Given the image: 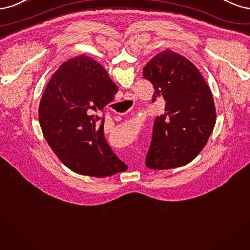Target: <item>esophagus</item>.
I'll return each instance as SVG.
<instances>
[{"label": "esophagus", "mask_w": 250, "mask_h": 250, "mask_svg": "<svg viewBox=\"0 0 250 250\" xmlns=\"http://www.w3.org/2000/svg\"><path fill=\"white\" fill-rule=\"evenodd\" d=\"M125 100H134L133 95H131V94H126V95H125Z\"/></svg>", "instance_id": "obj_1"}]
</instances>
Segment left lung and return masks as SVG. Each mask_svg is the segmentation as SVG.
Wrapping results in <instances>:
<instances>
[{
    "label": "left lung",
    "instance_id": "8db88e82",
    "mask_svg": "<svg viewBox=\"0 0 250 250\" xmlns=\"http://www.w3.org/2000/svg\"><path fill=\"white\" fill-rule=\"evenodd\" d=\"M142 72L155 88L152 102L165 101L164 114L155 119L146 165L155 170L186 165L204 148L216 123L210 88L194 64L169 50L151 58Z\"/></svg>",
    "mask_w": 250,
    "mask_h": 250
}]
</instances>
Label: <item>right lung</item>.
Listing matches in <instances>:
<instances>
[{
	"label": "right lung",
	"mask_w": 250,
	"mask_h": 250,
	"mask_svg": "<svg viewBox=\"0 0 250 250\" xmlns=\"http://www.w3.org/2000/svg\"><path fill=\"white\" fill-rule=\"evenodd\" d=\"M117 91L107 70L84 55L63 63L50 80L39 104V124L56 156L72 171L102 178L127 168L106 140L104 117L94 115Z\"/></svg>",
	"instance_id": "right-lung-1"
}]
</instances>
